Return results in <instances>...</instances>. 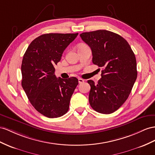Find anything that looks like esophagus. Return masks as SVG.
Masks as SVG:
<instances>
[{"label": "esophagus", "mask_w": 155, "mask_h": 155, "mask_svg": "<svg viewBox=\"0 0 155 155\" xmlns=\"http://www.w3.org/2000/svg\"><path fill=\"white\" fill-rule=\"evenodd\" d=\"M84 82V80H83L82 78H78V82L80 83V84H81V83Z\"/></svg>", "instance_id": "1"}]
</instances>
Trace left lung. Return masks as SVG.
<instances>
[{
    "mask_svg": "<svg viewBox=\"0 0 155 155\" xmlns=\"http://www.w3.org/2000/svg\"><path fill=\"white\" fill-rule=\"evenodd\" d=\"M80 36L92 50L94 64L103 68L97 84L88 81L90 104L98 113H112L126 101L136 82V56L128 42L111 31L97 30Z\"/></svg>",
    "mask_w": 155,
    "mask_h": 155,
    "instance_id": "left-lung-1",
    "label": "left lung"
}]
</instances>
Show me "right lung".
Instances as JSON below:
<instances>
[{
	"label": "right lung",
	"instance_id": "1",
	"mask_svg": "<svg viewBox=\"0 0 155 155\" xmlns=\"http://www.w3.org/2000/svg\"><path fill=\"white\" fill-rule=\"evenodd\" d=\"M78 33L44 34L31 42L23 55L21 86L34 108L48 118L63 116L78 84L76 77L57 78L54 66Z\"/></svg>",
	"mask_w": 155,
	"mask_h": 155
}]
</instances>
